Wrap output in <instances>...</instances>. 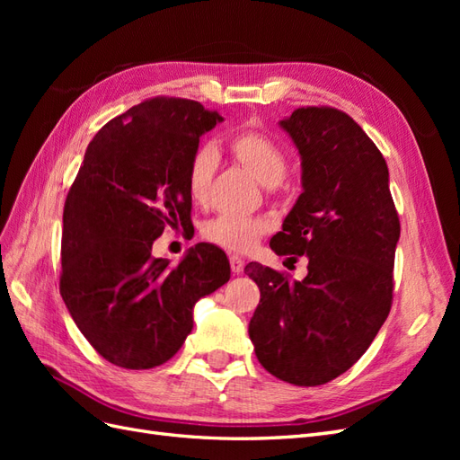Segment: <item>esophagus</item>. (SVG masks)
Here are the masks:
<instances>
[{"label": "esophagus", "mask_w": 460, "mask_h": 460, "mask_svg": "<svg viewBox=\"0 0 460 460\" xmlns=\"http://www.w3.org/2000/svg\"><path fill=\"white\" fill-rule=\"evenodd\" d=\"M243 259L242 257H238V255H232L230 257V269H232V272L234 274H240L242 270H243Z\"/></svg>", "instance_id": "obj_1"}]
</instances>
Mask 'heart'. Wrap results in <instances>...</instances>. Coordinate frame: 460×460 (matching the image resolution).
Returning <instances> with one entry per match:
<instances>
[{
	"instance_id": "b5f03b06",
	"label": "heart",
	"mask_w": 460,
	"mask_h": 460,
	"mask_svg": "<svg viewBox=\"0 0 460 460\" xmlns=\"http://www.w3.org/2000/svg\"><path fill=\"white\" fill-rule=\"evenodd\" d=\"M226 147L230 155L243 164L247 171H252L262 184L274 186L286 174V153L267 134L259 130H240L228 137ZM217 166L218 155L211 146H203L191 155L186 172V188L190 198L196 203L207 201ZM267 230V218L225 213L207 222L203 235L211 243L226 249V252L243 253L247 249H252Z\"/></svg>"
}]
</instances>
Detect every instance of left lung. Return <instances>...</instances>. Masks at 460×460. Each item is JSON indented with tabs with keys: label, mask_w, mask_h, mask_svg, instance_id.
<instances>
[{
	"label": "left lung",
	"mask_w": 460,
	"mask_h": 460,
	"mask_svg": "<svg viewBox=\"0 0 460 460\" xmlns=\"http://www.w3.org/2000/svg\"><path fill=\"white\" fill-rule=\"evenodd\" d=\"M301 155L303 193L270 240L276 255H307L301 282L261 262L249 323L259 363L294 385L349 370L385 323L394 299L399 215L380 149L340 109L299 107L280 120Z\"/></svg>",
	"instance_id": "obj_1"
}]
</instances>
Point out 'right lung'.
I'll use <instances>...</instances> for the list:
<instances>
[{
    "instance_id": "1",
    "label": "right lung",
    "mask_w": 460,
    "mask_h": 460,
    "mask_svg": "<svg viewBox=\"0 0 460 460\" xmlns=\"http://www.w3.org/2000/svg\"><path fill=\"white\" fill-rule=\"evenodd\" d=\"M220 120L199 102L151 97L93 136L68 190L59 291L78 330L117 367L172 358L193 328V305L230 280L226 253L211 243L174 267L151 255L166 226L191 225L188 164Z\"/></svg>"
}]
</instances>
